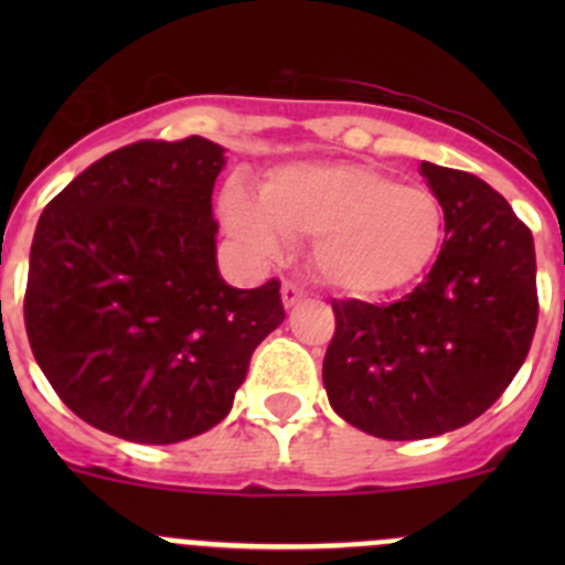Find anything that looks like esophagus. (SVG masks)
<instances>
[{"label": "esophagus", "instance_id": "obj_1", "mask_svg": "<svg viewBox=\"0 0 565 565\" xmlns=\"http://www.w3.org/2000/svg\"><path fill=\"white\" fill-rule=\"evenodd\" d=\"M303 298H306L303 287H298V284H292V281L281 284V300H284V306H287V309H292V306L300 303Z\"/></svg>", "mask_w": 565, "mask_h": 565}]
</instances>
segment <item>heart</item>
I'll return each instance as SVG.
<instances>
[{"instance_id": "1", "label": "heart", "mask_w": 565, "mask_h": 565, "mask_svg": "<svg viewBox=\"0 0 565 565\" xmlns=\"http://www.w3.org/2000/svg\"><path fill=\"white\" fill-rule=\"evenodd\" d=\"M224 224L256 259L281 254L284 237L311 241V265L328 287L377 298L431 265L443 204L431 188L366 163H292L267 177L256 207L230 193Z\"/></svg>"}]
</instances>
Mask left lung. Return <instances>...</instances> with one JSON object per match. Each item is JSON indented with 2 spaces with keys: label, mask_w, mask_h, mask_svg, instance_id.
<instances>
[{
  "label": "left lung",
  "mask_w": 565,
  "mask_h": 565,
  "mask_svg": "<svg viewBox=\"0 0 565 565\" xmlns=\"http://www.w3.org/2000/svg\"><path fill=\"white\" fill-rule=\"evenodd\" d=\"M446 215L429 276L391 306L339 300L322 363L330 407L383 440L446 435L487 413L525 363L533 235L481 177L420 163Z\"/></svg>",
  "instance_id": "8db88e82"
}]
</instances>
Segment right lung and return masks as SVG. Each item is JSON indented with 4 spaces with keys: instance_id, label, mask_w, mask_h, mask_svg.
Listing matches in <instances>:
<instances>
[{
    "instance_id": "right-lung-1",
    "label": "right lung",
    "mask_w": 565,
    "mask_h": 565,
    "mask_svg": "<svg viewBox=\"0 0 565 565\" xmlns=\"http://www.w3.org/2000/svg\"><path fill=\"white\" fill-rule=\"evenodd\" d=\"M224 147L136 141L84 169L38 221L24 295L32 355L82 420L130 443L226 418L281 284L235 289L215 265Z\"/></svg>"
}]
</instances>
